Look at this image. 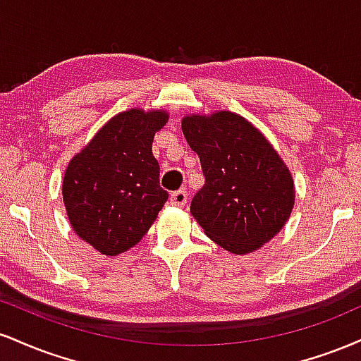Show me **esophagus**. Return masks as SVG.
I'll return each mask as SVG.
<instances>
[{"mask_svg": "<svg viewBox=\"0 0 361 361\" xmlns=\"http://www.w3.org/2000/svg\"><path fill=\"white\" fill-rule=\"evenodd\" d=\"M186 202H188V193L185 190H178V192H173L171 197H169V204L175 207H185Z\"/></svg>", "mask_w": 361, "mask_h": 361, "instance_id": "obj_1", "label": "esophagus"}]
</instances>
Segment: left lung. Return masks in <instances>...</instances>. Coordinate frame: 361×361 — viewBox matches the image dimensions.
Masks as SVG:
<instances>
[{"instance_id": "8db88e82", "label": "left lung", "mask_w": 361, "mask_h": 361, "mask_svg": "<svg viewBox=\"0 0 361 361\" xmlns=\"http://www.w3.org/2000/svg\"><path fill=\"white\" fill-rule=\"evenodd\" d=\"M181 130L205 175L190 205L204 233L234 255L271 241L295 204L292 173L276 149L250 120L227 110L186 115Z\"/></svg>"}]
</instances>
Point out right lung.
Masks as SVG:
<instances>
[{"label":"right lung","instance_id":"right-lung-1","mask_svg":"<svg viewBox=\"0 0 361 361\" xmlns=\"http://www.w3.org/2000/svg\"><path fill=\"white\" fill-rule=\"evenodd\" d=\"M166 110L130 109L111 117L73 156L62 180V200L74 234L105 256L137 244L168 200L152 156Z\"/></svg>","mask_w":361,"mask_h":361}]
</instances>
